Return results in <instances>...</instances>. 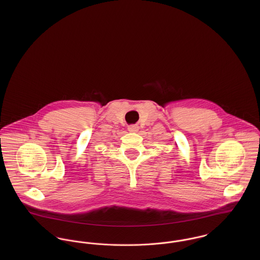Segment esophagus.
I'll use <instances>...</instances> for the list:
<instances>
[{"label": "esophagus", "instance_id": "esophagus-1", "mask_svg": "<svg viewBox=\"0 0 260 260\" xmlns=\"http://www.w3.org/2000/svg\"><path fill=\"white\" fill-rule=\"evenodd\" d=\"M139 130L138 125H130L128 126V131L129 132H137Z\"/></svg>", "mask_w": 260, "mask_h": 260}]
</instances>
